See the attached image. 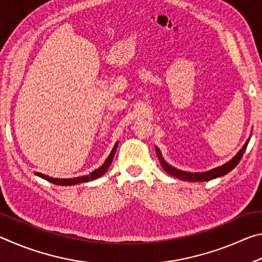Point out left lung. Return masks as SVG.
<instances>
[{
	"label": "left lung",
	"mask_w": 262,
	"mask_h": 262,
	"mask_svg": "<svg viewBox=\"0 0 262 262\" xmlns=\"http://www.w3.org/2000/svg\"><path fill=\"white\" fill-rule=\"evenodd\" d=\"M248 142H250V139H247V141L245 142V144L243 145L242 149L239 150V151L232 157V159H230L229 162L223 164V165L211 168V170L206 171V172H187V171L179 170V168L170 165V164L163 158L161 150H159L157 147H155V149H156L157 157L159 159V162H161L163 168L167 172L168 174L174 177V178H178L180 180L193 181V183H201V181H209L212 179L220 178V177H223L225 174H228L230 171H232L233 168L238 165V163L241 162L243 155L247 148Z\"/></svg>",
	"instance_id": "8db88e82"
}]
</instances>
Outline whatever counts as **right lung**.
Returning <instances> with one entry per match:
<instances>
[{
  "instance_id": "right-lung-1",
  "label": "right lung",
  "mask_w": 262,
  "mask_h": 262,
  "mask_svg": "<svg viewBox=\"0 0 262 262\" xmlns=\"http://www.w3.org/2000/svg\"><path fill=\"white\" fill-rule=\"evenodd\" d=\"M118 144H119V142H117V143L114 144L112 151L110 152L108 157L106 158V161L104 162L103 165L97 168V170L92 171L90 174L76 177V178H69V179L53 178V177L42 174V173H40V172H34V174L38 176V177H40V178L45 179L47 181H50V183H52V184H55V185H59V186H73V185H77V184H82V183H88V181H92V180H95V179H98V178H100L101 176H104L106 173V171L108 170V167L111 166V164H112L114 155H115V152H117Z\"/></svg>"
}]
</instances>
